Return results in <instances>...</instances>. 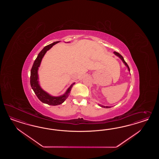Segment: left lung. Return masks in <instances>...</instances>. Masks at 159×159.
<instances>
[{"instance_id":"left-lung-1","label":"left lung","mask_w":159,"mask_h":159,"mask_svg":"<svg viewBox=\"0 0 159 159\" xmlns=\"http://www.w3.org/2000/svg\"><path fill=\"white\" fill-rule=\"evenodd\" d=\"M114 54L116 55V56H117V57H118L119 58H120V59L122 60V61L123 62V63L125 64V66L127 67V68H128V71H129L130 72V69H129V66H128V64L126 63V62L125 61V60H124V58H123V57L120 55V54L119 53H118V52H114ZM98 106H100V107H103V108H110V107H110V106H102V105H101V104H98Z\"/></svg>"}]
</instances>
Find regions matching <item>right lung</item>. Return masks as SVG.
Listing matches in <instances>:
<instances>
[{"label":"right lung","instance_id":"add662e5","mask_svg":"<svg viewBox=\"0 0 159 159\" xmlns=\"http://www.w3.org/2000/svg\"><path fill=\"white\" fill-rule=\"evenodd\" d=\"M59 41H56L53 43H51L45 46L41 50V51L39 53L36 59L35 60L31 70V75H30V84L32 89L33 90L35 94L38 97L39 100L43 103L47 104L50 106H58L63 103L65 100L67 98L70 94L71 89L73 86L75 84V83H73L67 89L66 92L61 96H52L49 94L47 92L44 91L43 89L40 86L39 83V74L38 70L40 66L41 63L43 56L47 52L49 49L53 47L56 43H59ZM69 43V42H67Z\"/></svg>","mask_w":159,"mask_h":159}]
</instances>
